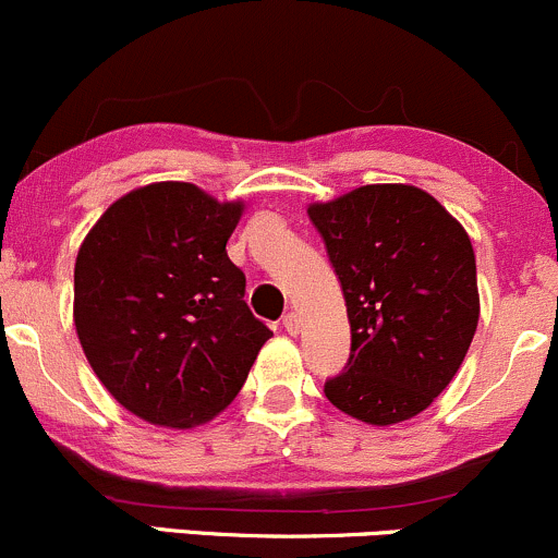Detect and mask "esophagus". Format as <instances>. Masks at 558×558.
Wrapping results in <instances>:
<instances>
[{
	"label": "esophagus",
	"mask_w": 558,
	"mask_h": 558,
	"mask_svg": "<svg viewBox=\"0 0 558 558\" xmlns=\"http://www.w3.org/2000/svg\"><path fill=\"white\" fill-rule=\"evenodd\" d=\"M299 324H302V320H299L296 313H289V315H286V318H283L286 331H289L291 337H296V333H299Z\"/></svg>",
	"instance_id": "esophagus-1"
}]
</instances>
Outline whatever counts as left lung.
<instances>
[{"instance_id": "left-lung-1", "label": "left lung", "mask_w": 558, "mask_h": 558, "mask_svg": "<svg viewBox=\"0 0 558 558\" xmlns=\"http://www.w3.org/2000/svg\"><path fill=\"white\" fill-rule=\"evenodd\" d=\"M307 214L348 302L353 348L328 401L374 427L425 412L465 361L478 326L476 254L425 190L366 184Z\"/></svg>"}]
</instances>
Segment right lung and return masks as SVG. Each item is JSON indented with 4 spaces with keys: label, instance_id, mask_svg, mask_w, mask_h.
Returning a JSON list of instances; mask_svg holds the SVG:
<instances>
[{
    "label": "right lung",
    "instance_id": "obj_1",
    "mask_svg": "<svg viewBox=\"0 0 558 558\" xmlns=\"http://www.w3.org/2000/svg\"><path fill=\"white\" fill-rule=\"evenodd\" d=\"M243 201L155 181L114 201L74 262V328L120 407L192 430L234 401L272 337L227 256Z\"/></svg>",
    "mask_w": 558,
    "mask_h": 558
}]
</instances>
